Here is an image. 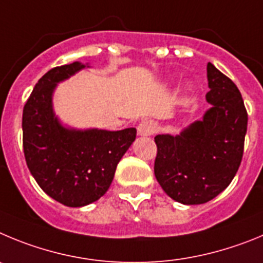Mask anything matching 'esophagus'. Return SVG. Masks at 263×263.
<instances>
[{"label": "esophagus", "instance_id": "obj_1", "mask_svg": "<svg viewBox=\"0 0 263 263\" xmlns=\"http://www.w3.org/2000/svg\"><path fill=\"white\" fill-rule=\"evenodd\" d=\"M157 129L155 123L152 120H143L140 122V124L137 126V134L140 136H149V135H153Z\"/></svg>", "mask_w": 263, "mask_h": 263}]
</instances>
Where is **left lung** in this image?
I'll list each match as a JSON object with an SVG mask.
<instances>
[{
    "mask_svg": "<svg viewBox=\"0 0 263 263\" xmlns=\"http://www.w3.org/2000/svg\"><path fill=\"white\" fill-rule=\"evenodd\" d=\"M211 108L177 136L155 137V176L182 204H203L228 187L243 155L248 112L235 82L207 64Z\"/></svg>",
    "mask_w": 263,
    "mask_h": 263,
    "instance_id": "left-lung-1",
    "label": "left lung"
}]
</instances>
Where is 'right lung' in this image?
Masks as SVG:
<instances>
[{
	"label": "right lung",
	"instance_id": "obj_1",
	"mask_svg": "<svg viewBox=\"0 0 263 263\" xmlns=\"http://www.w3.org/2000/svg\"><path fill=\"white\" fill-rule=\"evenodd\" d=\"M85 68L76 63L52 68L35 85L23 107L26 164L42 190L68 207L96 202L110 187L120 158L136 139L122 131L65 128L52 108L56 85Z\"/></svg>",
	"mask_w": 263,
	"mask_h": 263
}]
</instances>
